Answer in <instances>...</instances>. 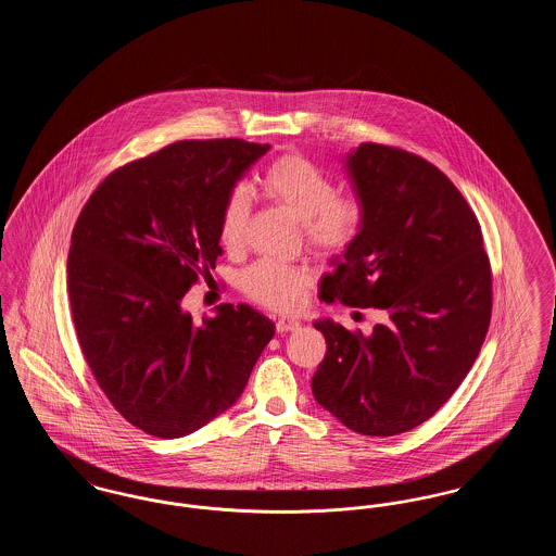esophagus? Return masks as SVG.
<instances>
[{
  "label": "esophagus",
  "mask_w": 556,
  "mask_h": 556,
  "mask_svg": "<svg viewBox=\"0 0 556 556\" xmlns=\"http://www.w3.org/2000/svg\"><path fill=\"white\" fill-rule=\"evenodd\" d=\"M300 329V323L293 320V318H279L277 320V333H291V331H298Z\"/></svg>",
  "instance_id": "34e87169"
}]
</instances>
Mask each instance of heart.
I'll return each instance as SVG.
<instances>
[{
    "instance_id": "1",
    "label": "heart",
    "mask_w": 556,
    "mask_h": 556,
    "mask_svg": "<svg viewBox=\"0 0 556 556\" xmlns=\"http://www.w3.org/2000/svg\"><path fill=\"white\" fill-rule=\"evenodd\" d=\"M263 191L270 202L302 223L306 241L320 254L333 256L344 252L361 231V204L354 198L336 195L331 177L304 156L293 154L275 160L263 177ZM248 216L250 200L238 189L227 198L218 223V236L225 248L236 250L243 243ZM241 286L256 302L273 311H293L302 304L311 275L304 268L265 261L243 275Z\"/></svg>"
}]
</instances>
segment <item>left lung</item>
<instances>
[{
    "mask_svg": "<svg viewBox=\"0 0 556 556\" xmlns=\"http://www.w3.org/2000/svg\"><path fill=\"white\" fill-rule=\"evenodd\" d=\"M344 168L363 223L318 293L388 320L369 336L317 320L327 354L313 394L348 429L386 438L433 417L473 367L492 275L476 214L440 168L379 143L350 150Z\"/></svg>",
    "mask_w": 556,
    "mask_h": 556,
    "instance_id": "left-lung-1",
    "label": "left lung"
}]
</instances>
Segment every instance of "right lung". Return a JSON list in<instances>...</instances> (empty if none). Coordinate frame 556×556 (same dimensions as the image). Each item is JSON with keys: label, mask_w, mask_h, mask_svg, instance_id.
<instances>
[{"label": "right lung", "mask_w": 556, "mask_h": 556, "mask_svg": "<svg viewBox=\"0 0 556 556\" xmlns=\"http://www.w3.org/2000/svg\"><path fill=\"white\" fill-rule=\"evenodd\" d=\"M270 150L177 141L114 170L73 231L68 298L80 350L114 408L150 435L184 438L231 408L275 336L248 304L195 325L181 302L223 254L218 223Z\"/></svg>", "instance_id": "1"}]
</instances>
